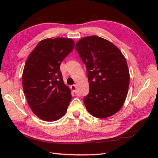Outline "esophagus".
Returning <instances> with one entry per match:
<instances>
[{
	"label": "esophagus",
	"instance_id": "34e87169",
	"mask_svg": "<svg viewBox=\"0 0 158 158\" xmlns=\"http://www.w3.org/2000/svg\"><path fill=\"white\" fill-rule=\"evenodd\" d=\"M76 88H77V85H72L71 86H70V89H71L72 91L74 92L76 91Z\"/></svg>",
	"mask_w": 158,
	"mask_h": 158
}]
</instances>
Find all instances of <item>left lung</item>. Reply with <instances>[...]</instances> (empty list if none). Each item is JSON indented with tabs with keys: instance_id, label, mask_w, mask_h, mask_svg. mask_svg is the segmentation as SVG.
Masks as SVG:
<instances>
[{
	"instance_id": "left-lung-1",
	"label": "left lung",
	"mask_w": 158,
	"mask_h": 158,
	"mask_svg": "<svg viewBox=\"0 0 158 158\" xmlns=\"http://www.w3.org/2000/svg\"><path fill=\"white\" fill-rule=\"evenodd\" d=\"M75 49L85 64L89 92L83 102L97 118L113 115L122 109L128 91L130 73L122 52L98 36L79 40Z\"/></svg>"
}]
</instances>
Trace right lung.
Listing matches in <instances>:
<instances>
[{
    "mask_svg": "<svg viewBox=\"0 0 158 158\" xmlns=\"http://www.w3.org/2000/svg\"><path fill=\"white\" fill-rule=\"evenodd\" d=\"M74 48L71 39H43L26 60L22 74L23 92L32 111L46 122L62 117L71 100L60 66Z\"/></svg>",
    "mask_w": 158,
    "mask_h": 158,
    "instance_id": "obj_1",
    "label": "right lung"
}]
</instances>
